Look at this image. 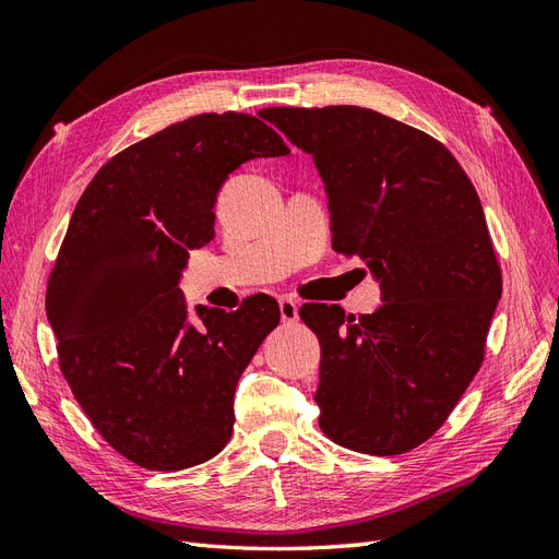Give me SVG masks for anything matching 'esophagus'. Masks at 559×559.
<instances>
[{"label": "esophagus", "instance_id": "1", "mask_svg": "<svg viewBox=\"0 0 559 559\" xmlns=\"http://www.w3.org/2000/svg\"><path fill=\"white\" fill-rule=\"evenodd\" d=\"M280 317H282L284 324H294V321H298V306H296V300L282 298V300H280Z\"/></svg>", "mask_w": 559, "mask_h": 559}]
</instances>
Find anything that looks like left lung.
Masks as SVG:
<instances>
[{"instance_id": "1", "label": "left lung", "mask_w": 559, "mask_h": 559, "mask_svg": "<svg viewBox=\"0 0 559 559\" xmlns=\"http://www.w3.org/2000/svg\"><path fill=\"white\" fill-rule=\"evenodd\" d=\"M312 156L333 247L359 257L382 306L359 319L300 308L321 345L319 427L337 445L401 454L443 425L478 373L501 270L471 179L427 132L364 107H270Z\"/></svg>"}]
</instances>
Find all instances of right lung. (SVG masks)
Returning a JSON list of instances; mask_svg holds the SVG:
<instances>
[{"label": "right lung", "mask_w": 559, "mask_h": 559, "mask_svg": "<svg viewBox=\"0 0 559 559\" xmlns=\"http://www.w3.org/2000/svg\"><path fill=\"white\" fill-rule=\"evenodd\" d=\"M289 154L249 114H200L123 148L76 202L46 289L64 380L105 441L151 471L212 460L233 433L242 370L277 300L186 306L189 253L214 238L230 173Z\"/></svg>", "instance_id": "add662e5"}]
</instances>
